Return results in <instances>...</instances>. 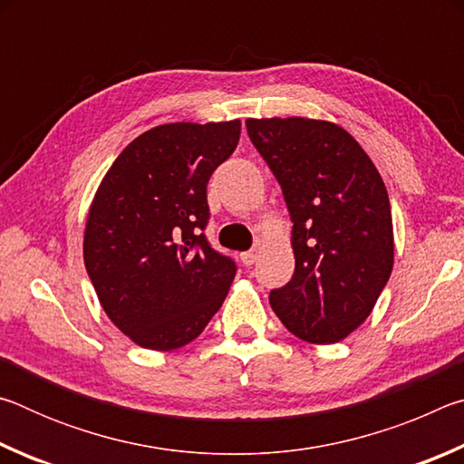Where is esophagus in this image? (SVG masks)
Instances as JSON below:
<instances>
[{"label": "esophagus", "instance_id": "obj_1", "mask_svg": "<svg viewBox=\"0 0 464 464\" xmlns=\"http://www.w3.org/2000/svg\"><path fill=\"white\" fill-rule=\"evenodd\" d=\"M256 260H257V249H249V251H243V254H241L243 266H254Z\"/></svg>", "mask_w": 464, "mask_h": 464}]
</instances>
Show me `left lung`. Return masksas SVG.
<instances>
[{"instance_id": "8db88e82", "label": "left lung", "mask_w": 464, "mask_h": 464, "mask_svg": "<svg viewBox=\"0 0 464 464\" xmlns=\"http://www.w3.org/2000/svg\"><path fill=\"white\" fill-rule=\"evenodd\" d=\"M293 221L295 274L270 293L290 334L335 343L374 309L392 270V218L379 169L348 130L327 121L247 119Z\"/></svg>"}]
</instances>
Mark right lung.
I'll list each match as a JSON object with an SVG mask.
<instances>
[{"instance_id":"obj_1","label":"right lung","mask_w":464,"mask_h":464,"mask_svg":"<svg viewBox=\"0 0 464 464\" xmlns=\"http://www.w3.org/2000/svg\"><path fill=\"white\" fill-rule=\"evenodd\" d=\"M241 121L171 122L122 149L85 221L83 262L102 309L140 348L190 343L221 309L237 266L204 235L207 184Z\"/></svg>"}]
</instances>
